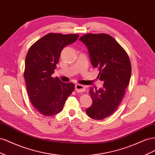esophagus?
Masks as SVG:
<instances>
[{"label":"esophagus","mask_w":155,"mask_h":155,"mask_svg":"<svg viewBox=\"0 0 155 155\" xmlns=\"http://www.w3.org/2000/svg\"><path fill=\"white\" fill-rule=\"evenodd\" d=\"M75 90H76L77 92H79V93L83 92L85 91V86L80 85V84H77V85H76V86H75Z\"/></svg>","instance_id":"1"}]
</instances>
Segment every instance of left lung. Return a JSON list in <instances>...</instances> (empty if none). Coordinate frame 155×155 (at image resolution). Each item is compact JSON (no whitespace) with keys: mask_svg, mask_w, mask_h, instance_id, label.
<instances>
[{"mask_svg":"<svg viewBox=\"0 0 155 155\" xmlns=\"http://www.w3.org/2000/svg\"><path fill=\"white\" fill-rule=\"evenodd\" d=\"M79 41L87 47L92 66L99 70L97 78L104 81L101 88L91 87L92 104L86 113L92 119L104 120L114 113L123 100L131 76L130 59L125 50L108 34H88Z\"/></svg>","mask_w":155,"mask_h":155,"instance_id":"1","label":"left lung"}]
</instances>
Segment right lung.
Returning <instances> with one entry per match:
<instances>
[{"label": "right lung", "instance_id": "1", "mask_svg": "<svg viewBox=\"0 0 155 155\" xmlns=\"http://www.w3.org/2000/svg\"><path fill=\"white\" fill-rule=\"evenodd\" d=\"M78 34H54L45 35L33 45L25 59L24 77L32 105L45 116L55 115L75 88L72 83H63L51 76L59 62L61 52L76 41Z\"/></svg>", "mask_w": 155, "mask_h": 155}]
</instances>
